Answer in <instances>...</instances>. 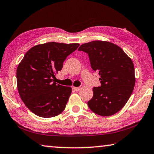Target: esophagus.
Segmentation results:
<instances>
[{
    "label": "esophagus",
    "instance_id": "obj_1",
    "mask_svg": "<svg viewBox=\"0 0 154 154\" xmlns=\"http://www.w3.org/2000/svg\"><path fill=\"white\" fill-rule=\"evenodd\" d=\"M81 89L80 87H72V90L75 91H79Z\"/></svg>",
    "mask_w": 154,
    "mask_h": 154
}]
</instances>
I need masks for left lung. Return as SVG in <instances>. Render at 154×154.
<instances>
[{"label":"left lung","mask_w":154,"mask_h":154,"mask_svg":"<svg viewBox=\"0 0 154 154\" xmlns=\"http://www.w3.org/2000/svg\"><path fill=\"white\" fill-rule=\"evenodd\" d=\"M78 50L88 53L91 66L100 75L101 85L93 88V97L88 102L89 108L101 116L118 113L128 100L135 85L131 58L120 47L108 41H91Z\"/></svg>","instance_id":"8db88e82"}]
</instances>
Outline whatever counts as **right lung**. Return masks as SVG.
I'll use <instances>...</instances> for the list:
<instances>
[{"instance_id":"right-lung-1","label":"right lung","mask_w":154,"mask_h":154,"mask_svg":"<svg viewBox=\"0 0 154 154\" xmlns=\"http://www.w3.org/2000/svg\"><path fill=\"white\" fill-rule=\"evenodd\" d=\"M79 43L49 42L32 47L18 64L19 94L30 111L41 118L58 116L66 107L72 88L56 84L55 75Z\"/></svg>"}]
</instances>
